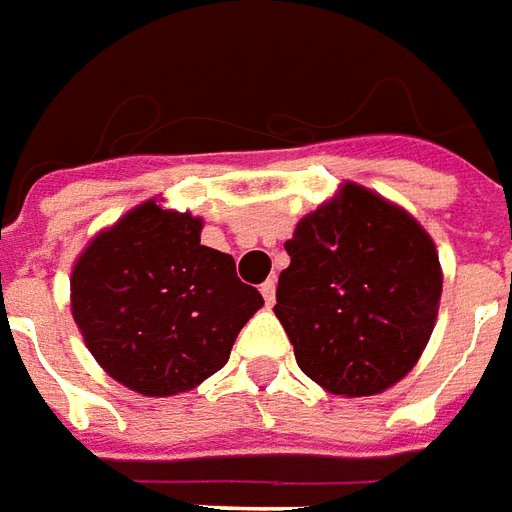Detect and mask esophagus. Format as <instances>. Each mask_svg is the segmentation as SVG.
<instances>
[{"instance_id": "obj_1", "label": "esophagus", "mask_w": 512, "mask_h": 512, "mask_svg": "<svg viewBox=\"0 0 512 512\" xmlns=\"http://www.w3.org/2000/svg\"><path fill=\"white\" fill-rule=\"evenodd\" d=\"M262 295H264V303H267V306H273L275 303V278H267V281H264Z\"/></svg>"}]
</instances>
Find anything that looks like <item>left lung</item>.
I'll list each match as a JSON object with an SVG mask.
<instances>
[{"label": "left lung", "instance_id": "obj_1", "mask_svg": "<svg viewBox=\"0 0 512 512\" xmlns=\"http://www.w3.org/2000/svg\"><path fill=\"white\" fill-rule=\"evenodd\" d=\"M275 317L297 366L342 397L391 389L436 328L444 273L424 226L375 190L344 181L286 242Z\"/></svg>", "mask_w": 512, "mask_h": 512}]
</instances>
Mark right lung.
<instances>
[{
	"label": "right lung",
	"mask_w": 512,
	"mask_h": 512,
	"mask_svg": "<svg viewBox=\"0 0 512 512\" xmlns=\"http://www.w3.org/2000/svg\"><path fill=\"white\" fill-rule=\"evenodd\" d=\"M204 220L148 198L101 228L71 270V314L90 355L126 389L173 397L223 369L264 306Z\"/></svg>",
	"instance_id": "obj_1"
}]
</instances>
